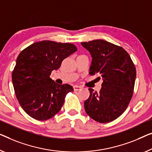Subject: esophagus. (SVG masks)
Here are the masks:
<instances>
[{"mask_svg": "<svg viewBox=\"0 0 152 152\" xmlns=\"http://www.w3.org/2000/svg\"><path fill=\"white\" fill-rule=\"evenodd\" d=\"M82 87L81 86H79V85H74V91H78V90H80Z\"/></svg>", "mask_w": 152, "mask_h": 152, "instance_id": "34e87169", "label": "esophagus"}]
</instances>
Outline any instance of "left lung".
Masks as SVG:
<instances>
[{
	"label": "left lung",
	"mask_w": 152,
	"mask_h": 152,
	"mask_svg": "<svg viewBox=\"0 0 152 152\" xmlns=\"http://www.w3.org/2000/svg\"><path fill=\"white\" fill-rule=\"evenodd\" d=\"M81 45L91 55L89 74H100L103 78L98 94L89 89L85 111L99 123L114 121L126 110L132 97L137 75L134 63L123 48L106 41L96 39Z\"/></svg>",
	"instance_id": "left-lung-1"
}]
</instances>
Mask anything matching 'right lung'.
I'll use <instances>...</instances> for the list:
<instances>
[{
	"label": "right lung",
	"mask_w": 152,
	"mask_h": 152,
	"mask_svg": "<svg viewBox=\"0 0 152 152\" xmlns=\"http://www.w3.org/2000/svg\"><path fill=\"white\" fill-rule=\"evenodd\" d=\"M77 50L75 45L42 41L24 49L12 72V83L20 106L29 116L46 121L59 112L71 85H58L50 78L54 69Z\"/></svg>",
	"instance_id": "obj_1"
}]
</instances>
